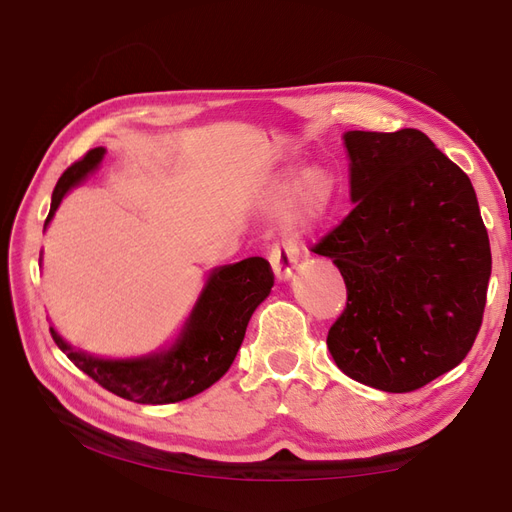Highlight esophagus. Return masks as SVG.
<instances>
[{"label":"esophagus","mask_w":512,"mask_h":512,"mask_svg":"<svg viewBox=\"0 0 512 512\" xmlns=\"http://www.w3.org/2000/svg\"><path fill=\"white\" fill-rule=\"evenodd\" d=\"M299 262V248L297 244L292 242H281L273 248V253H270V266H273V273L277 277V281H288L295 273Z\"/></svg>","instance_id":"obj_1"}]
</instances>
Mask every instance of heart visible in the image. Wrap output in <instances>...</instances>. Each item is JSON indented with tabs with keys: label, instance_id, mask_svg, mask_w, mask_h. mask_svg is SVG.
<instances>
[{
	"label": "heart",
	"instance_id": "obj_1",
	"mask_svg": "<svg viewBox=\"0 0 512 512\" xmlns=\"http://www.w3.org/2000/svg\"><path fill=\"white\" fill-rule=\"evenodd\" d=\"M296 191L292 192L291 189ZM292 193L288 217L292 224L317 226L328 217L336 198V176L325 165H308L299 171L288 167L279 173L264 195V211L279 215L286 211L288 195Z\"/></svg>",
	"mask_w": 512,
	"mask_h": 512
}]
</instances>
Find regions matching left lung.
Returning <instances> with one entry per match:
<instances>
[{
	"label": "left lung",
	"instance_id": "obj_1",
	"mask_svg": "<svg viewBox=\"0 0 512 512\" xmlns=\"http://www.w3.org/2000/svg\"><path fill=\"white\" fill-rule=\"evenodd\" d=\"M343 145L354 209L314 246L347 288L328 350L358 383L402 394L469 354L491 244L469 176L418 129L345 132Z\"/></svg>",
	"mask_w": 512,
	"mask_h": 512
}]
</instances>
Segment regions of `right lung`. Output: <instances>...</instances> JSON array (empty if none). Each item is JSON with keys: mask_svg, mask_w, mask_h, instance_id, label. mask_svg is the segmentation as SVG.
Returning <instances> with one entry per match:
<instances>
[{"mask_svg": "<svg viewBox=\"0 0 512 512\" xmlns=\"http://www.w3.org/2000/svg\"><path fill=\"white\" fill-rule=\"evenodd\" d=\"M103 158L105 147H96L63 173L52 191L43 231L65 195L99 169ZM273 284V270L264 257H248L213 268L176 339L149 354L105 358L76 350L54 330V325H50V334L81 372L112 394L143 405H169L209 389L228 372L242 347L250 317L270 295Z\"/></svg>", "mask_w": 512, "mask_h": 512, "instance_id": "add662e5", "label": "right lung"}]
</instances>
